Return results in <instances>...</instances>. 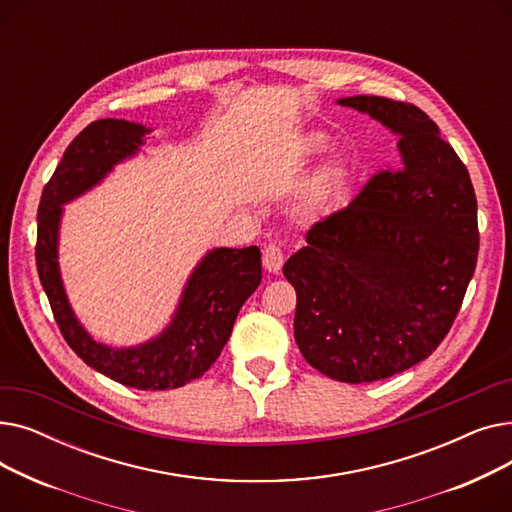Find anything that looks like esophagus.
<instances>
[{
	"mask_svg": "<svg viewBox=\"0 0 512 512\" xmlns=\"http://www.w3.org/2000/svg\"><path fill=\"white\" fill-rule=\"evenodd\" d=\"M282 265H284L282 249L278 245H274V242H270V245L263 249V267L270 274H278L282 270Z\"/></svg>",
	"mask_w": 512,
	"mask_h": 512,
	"instance_id": "esophagus-1",
	"label": "esophagus"
}]
</instances>
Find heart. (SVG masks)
I'll return each instance as SVG.
<instances>
[{"label": "heart", "mask_w": 512, "mask_h": 512, "mask_svg": "<svg viewBox=\"0 0 512 512\" xmlns=\"http://www.w3.org/2000/svg\"><path fill=\"white\" fill-rule=\"evenodd\" d=\"M326 147H328V137H326V134H321V132L307 134V137L301 143V149L307 155H315L319 151H324ZM344 178H346V170H344L342 164L328 166L324 172H321L315 178L313 186L309 188L307 199H305V207L309 211H317V209L324 207L334 197L338 188L344 184Z\"/></svg>", "instance_id": "b5f03b06"}]
</instances>
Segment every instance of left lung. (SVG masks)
Listing matches in <instances>:
<instances>
[{
  "instance_id": "1",
  "label": "left lung",
  "mask_w": 512,
  "mask_h": 512,
  "mask_svg": "<svg viewBox=\"0 0 512 512\" xmlns=\"http://www.w3.org/2000/svg\"><path fill=\"white\" fill-rule=\"evenodd\" d=\"M338 103L396 132L400 164L315 222L284 276L297 290L294 340L307 363L363 384L417 365L450 332L477 263V199L461 157L417 105L375 95Z\"/></svg>"
}]
</instances>
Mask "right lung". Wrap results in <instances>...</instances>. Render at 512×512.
Masks as SVG:
<instances>
[{"mask_svg": "<svg viewBox=\"0 0 512 512\" xmlns=\"http://www.w3.org/2000/svg\"><path fill=\"white\" fill-rule=\"evenodd\" d=\"M145 126L105 118L91 122L68 145L43 188L37 213V272L56 324L72 351L95 371L137 390H168L193 382L226 346L236 315L261 282L257 247L213 249L182 292L172 324L155 340L134 348L95 342L74 317L58 267L62 205L95 186L118 161L143 145Z\"/></svg>", "mask_w": 512, "mask_h": 512, "instance_id": "add662e5", "label": "right lung"}]
</instances>
